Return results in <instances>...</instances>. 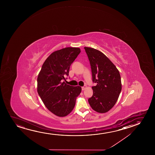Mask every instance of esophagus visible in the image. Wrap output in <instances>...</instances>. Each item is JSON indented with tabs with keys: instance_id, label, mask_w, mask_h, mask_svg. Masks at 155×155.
<instances>
[{
	"instance_id": "34e87169",
	"label": "esophagus",
	"mask_w": 155,
	"mask_h": 155,
	"mask_svg": "<svg viewBox=\"0 0 155 155\" xmlns=\"http://www.w3.org/2000/svg\"><path fill=\"white\" fill-rule=\"evenodd\" d=\"M86 88H87V86H85H85H84L83 87H81V89H82L83 91H84V90H85V89H86Z\"/></svg>"
}]
</instances>
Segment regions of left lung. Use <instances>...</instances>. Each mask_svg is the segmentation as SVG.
I'll return each mask as SVG.
<instances>
[{
    "mask_svg": "<svg viewBox=\"0 0 155 155\" xmlns=\"http://www.w3.org/2000/svg\"><path fill=\"white\" fill-rule=\"evenodd\" d=\"M84 49L91 67L92 81L96 84L92 87L93 94L88 99L89 105L97 112H107L114 106L121 93L120 72L101 51L88 47Z\"/></svg>",
    "mask_w": 155,
    "mask_h": 155,
    "instance_id": "left-lung-1",
    "label": "left lung"
}]
</instances>
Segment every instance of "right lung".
I'll list each match as a JSON object with an SVG mask.
<instances>
[{
  "mask_svg": "<svg viewBox=\"0 0 155 155\" xmlns=\"http://www.w3.org/2000/svg\"><path fill=\"white\" fill-rule=\"evenodd\" d=\"M80 52L79 48L72 47L53 52L43 64L38 74V95L46 107L58 117H66L72 111L81 91L79 86H71L62 82Z\"/></svg>",
  "mask_w": 155,
  "mask_h": 155,
  "instance_id": "obj_1",
  "label": "right lung"
}]
</instances>
